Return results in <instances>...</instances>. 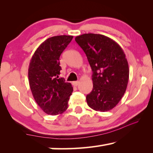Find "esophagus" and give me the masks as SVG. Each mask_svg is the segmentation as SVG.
<instances>
[{
    "instance_id": "34e87169",
    "label": "esophagus",
    "mask_w": 153,
    "mask_h": 153,
    "mask_svg": "<svg viewBox=\"0 0 153 153\" xmlns=\"http://www.w3.org/2000/svg\"><path fill=\"white\" fill-rule=\"evenodd\" d=\"M73 85H74V86H77L79 84V81H74V82L72 83Z\"/></svg>"
}]
</instances>
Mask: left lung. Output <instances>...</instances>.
Masks as SVG:
<instances>
[{
	"label": "left lung",
	"mask_w": 153,
	"mask_h": 153,
	"mask_svg": "<svg viewBox=\"0 0 153 153\" xmlns=\"http://www.w3.org/2000/svg\"><path fill=\"white\" fill-rule=\"evenodd\" d=\"M85 52L93 71V88L87 95L90 107L105 112L114 108L122 99L129 81L126 56L118 43L103 35L88 33L75 37Z\"/></svg>",
	"instance_id": "left-lung-1"
}]
</instances>
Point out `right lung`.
<instances>
[{"label":"right lung","mask_w":153,"mask_h":153,"mask_svg":"<svg viewBox=\"0 0 153 153\" xmlns=\"http://www.w3.org/2000/svg\"><path fill=\"white\" fill-rule=\"evenodd\" d=\"M72 38L71 35H58L46 39L35 51L29 64L28 81L33 96L49 115L61 114L68 107L73 87L59 78V58Z\"/></svg>","instance_id":"1"}]
</instances>
